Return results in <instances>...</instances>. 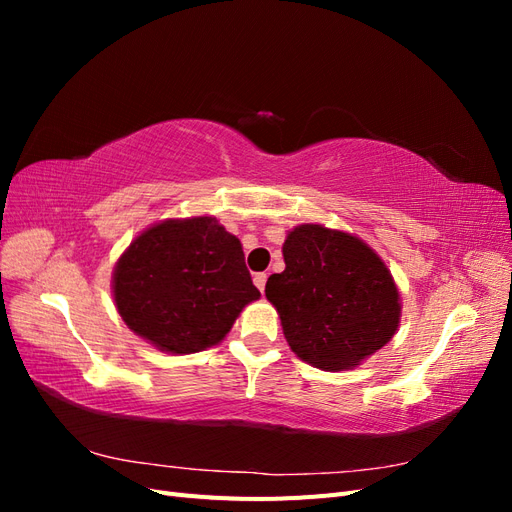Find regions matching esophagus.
I'll list each match as a JSON object with an SVG mask.
<instances>
[{
  "mask_svg": "<svg viewBox=\"0 0 512 512\" xmlns=\"http://www.w3.org/2000/svg\"><path fill=\"white\" fill-rule=\"evenodd\" d=\"M254 284H256V288L260 292L265 290V286H267V273H254Z\"/></svg>",
  "mask_w": 512,
  "mask_h": 512,
  "instance_id": "esophagus-1",
  "label": "esophagus"
}]
</instances>
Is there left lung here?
Returning <instances> with one entry per match:
<instances>
[{
  "mask_svg": "<svg viewBox=\"0 0 512 512\" xmlns=\"http://www.w3.org/2000/svg\"><path fill=\"white\" fill-rule=\"evenodd\" d=\"M286 269L265 294L290 350L322 371H344L393 339L401 303L391 271L359 237L301 224L282 247Z\"/></svg>",
  "mask_w": 512,
  "mask_h": 512,
  "instance_id": "1",
  "label": "left lung"
}]
</instances>
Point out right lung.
Masks as SVG:
<instances>
[{
    "label": "right lung",
    "mask_w": 512,
    "mask_h": 512,
    "mask_svg": "<svg viewBox=\"0 0 512 512\" xmlns=\"http://www.w3.org/2000/svg\"><path fill=\"white\" fill-rule=\"evenodd\" d=\"M113 297L138 337L170 354H192L220 344L260 292L241 241L211 215H198L143 230L117 260Z\"/></svg>",
    "instance_id": "1"
}]
</instances>
